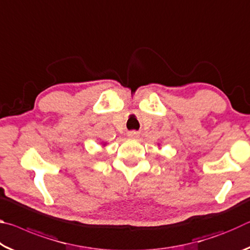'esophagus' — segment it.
Here are the masks:
<instances>
[{
  "label": "esophagus",
  "instance_id": "obj_1",
  "mask_svg": "<svg viewBox=\"0 0 250 250\" xmlns=\"http://www.w3.org/2000/svg\"><path fill=\"white\" fill-rule=\"evenodd\" d=\"M128 135H129V138H138L139 133L137 132V131H130V132H128Z\"/></svg>",
  "mask_w": 250,
  "mask_h": 250
}]
</instances>
